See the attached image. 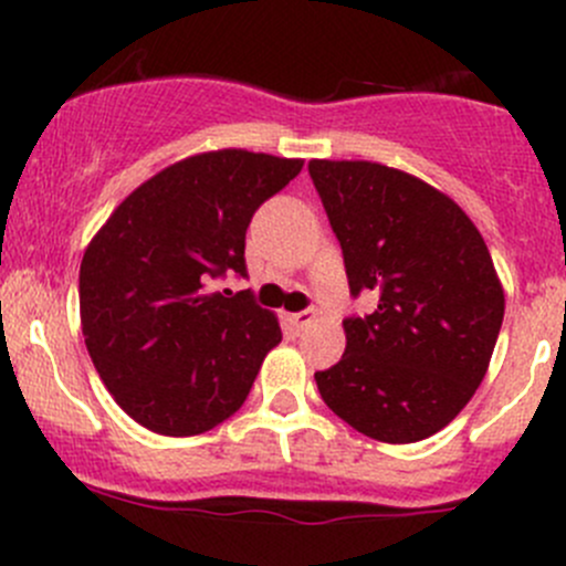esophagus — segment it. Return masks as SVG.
Instances as JSON below:
<instances>
[{
    "mask_svg": "<svg viewBox=\"0 0 566 566\" xmlns=\"http://www.w3.org/2000/svg\"><path fill=\"white\" fill-rule=\"evenodd\" d=\"M312 319H315V312H295V315H290V325L295 331H304Z\"/></svg>",
    "mask_w": 566,
    "mask_h": 566,
    "instance_id": "obj_1",
    "label": "esophagus"
}]
</instances>
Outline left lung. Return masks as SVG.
Here are the masks:
<instances>
[{"label": "left lung", "instance_id": "left-lung-1", "mask_svg": "<svg viewBox=\"0 0 566 566\" xmlns=\"http://www.w3.org/2000/svg\"><path fill=\"white\" fill-rule=\"evenodd\" d=\"M345 256L350 295L369 315L345 317L347 347L315 373L323 402L384 443L436 436L488 373L504 290L482 235L447 193L373 161H310Z\"/></svg>", "mask_w": 566, "mask_h": 566}]
</instances>
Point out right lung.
<instances>
[{"instance_id":"obj_1","label":"right lung","mask_w":566,"mask_h":566,"mask_svg":"<svg viewBox=\"0 0 566 566\" xmlns=\"http://www.w3.org/2000/svg\"><path fill=\"white\" fill-rule=\"evenodd\" d=\"M304 161L216 150L142 182L84 251L78 306L90 358L119 408L158 436H199L247 402L282 342L247 276V230Z\"/></svg>"}]
</instances>
